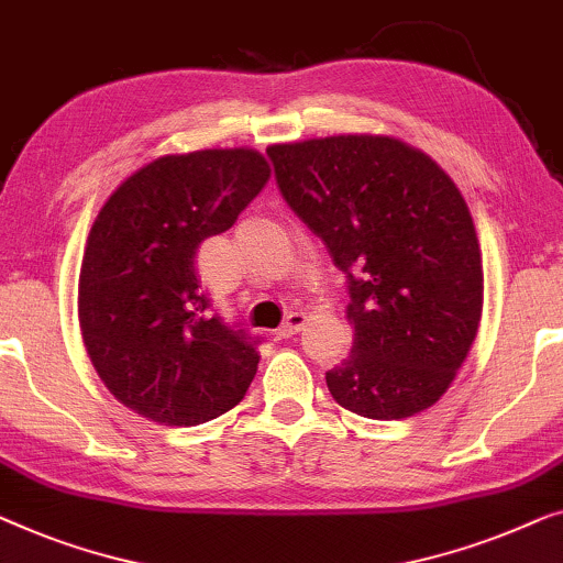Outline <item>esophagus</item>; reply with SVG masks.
Returning a JSON list of instances; mask_svg holds the SVG:
<instances>
[{"label":"esophagus","mask_w":563,"mask_h":563,"mask_svg":"<svg viewBox=\"0 0 563 563\" xmlns=\"http://www.w3.org/2000/svg\"><path fill=\"white\" fill-rule=\"evenodd\" d=\"M305 322H307L305 312H289L287 320H284V322L279 324V330H276V338L287 340V338H291V335H297V332H299L301 328H305Z\"/></svg>","instance_id":"obj_1"}]
</instances>
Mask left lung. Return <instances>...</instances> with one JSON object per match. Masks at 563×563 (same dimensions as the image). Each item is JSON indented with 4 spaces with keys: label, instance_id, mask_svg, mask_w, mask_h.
<instances>
[{
    "label": "left lung",
    "instance_id": "8db88e82",
    "mask_svg": "<svg viewBox=\"0 0 563 563\" xmlns=\"http://www.w3.org/2000/svg\"><path fill=\"white\" fill-rule=\"evenodd\" d=\"M276 185L345 274L350 355L328 371L342 409L413 417L452 386L483 317V256L452 177L394 136L272 144Z\"/></svg>",
    "mask_w": 563,
    "mask_h": 563
}]
</instances>
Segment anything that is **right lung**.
Wrapping results in <instances>:
<instances>
[{
  "mask_svg": "<svg viewBox=\"0 0 563 563\" xmlns=\"http://www.w3.org/2000/svg\"><path fill=\"white\" fill-rule=\"evenodd\" d=\"M272 177L249 146L165 154L129 175L96 216L78 279V320L113 398L165 427L231 411L258 368L256 340L210 312L195 254Z\"/></svg>",
  "mask_w": 563,
  "mask_h": 563,
  "instance_id": "1",
  "label": "right lung"
}]
</instances>
